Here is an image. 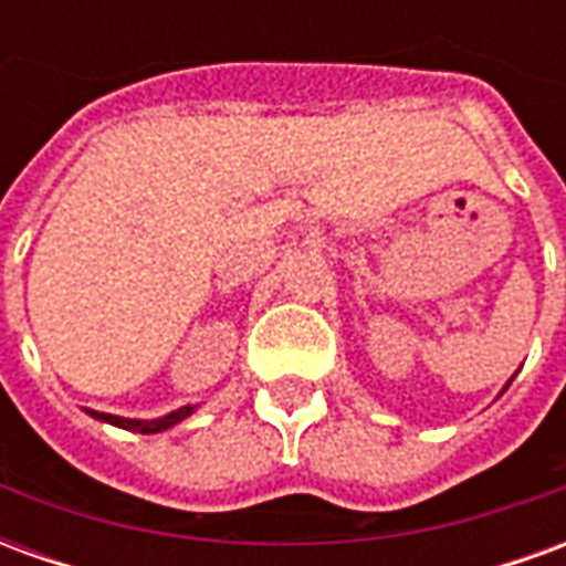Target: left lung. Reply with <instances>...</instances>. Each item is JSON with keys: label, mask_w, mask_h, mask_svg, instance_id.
I'll return each mask as SVG.
<instances>
[{"label": "left lung", "mask_w": 566, "mask_h": 566, "mask_svg": "<svg viewBox=\"0 0 566 566\" xmlns=\"http://www.w3.org/2000/svg\"><path fill=\"white\" fill-rule=\"evenodd\" d=\"M506 388H510V385H506Z\"/></svg>", "instance_id": "obj_1"}]
</instances>
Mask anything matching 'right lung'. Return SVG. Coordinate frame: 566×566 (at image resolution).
<instances>
[{
    "instance_id": "obj_1",
    "label": "right lung",
    "mask_w": 566,
    "mask_h": 566,
    "mask_svg": "<svg viewBox=\"0 0 566 566\" xmlns=\"http://www.w3.org/2000/svg\"><path fill=\"white\" fill-rule=\"evenodd\" d=\"M193 409H197V406H181V409H175V412H169V416L150 418V421H142V418L108 416V412H96V409H87V416L96 418V421H105V424L124 427V430H136V433H160V430H169V427H175L178 421H185L187 416H193Z\"/></svg>"
}]
</instances>
